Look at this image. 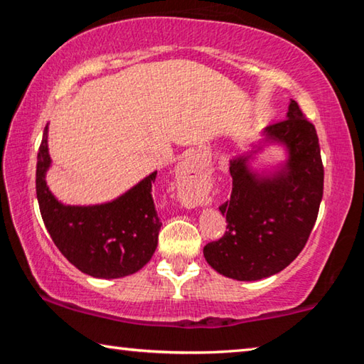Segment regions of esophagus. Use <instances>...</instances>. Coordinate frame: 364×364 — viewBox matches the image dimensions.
Listing matches in <instances>:
<instances>
[{
	"label": "esophagus",
	"mask_w": 364,
	"mask_h": 364,
	"mask_svg": "<svg viewBox=\"0 0 364 364\" xmlns=\"http://www.w3.org/2000/svg\"><path fill=\"white\" fill-rule=\"evenodd\" d=\"M178 183H180L181 199L189 205H199L202 193L205 188V175L197 160H186L178 170Z\"/></svg>",
	"instance_id": "1"
}]
</instances>
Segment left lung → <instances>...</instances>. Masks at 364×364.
I'll use <instances>...</instances> for the list:
<instances>
[{
  "label": "left lung",
  "mask_w": 364,
  "mask_h": 364,
  "mask_svg": "<svg viewBox=\"0 0 364 364\" xmlns=\"http://www.w3.org/2000/svg\"><path fill=\"white\" fill-rule=\"evenodd\" d=\"M278 144L288 157L273 174H258L248 160ZM231 199L220 207L226 231L204 257L226 278L258 281L291 264L305 247L323 199L324 168L315 125L291 101L286 119L263 130L252 151L230 160Z\"/></svg>",
  "instance_id": "8db88e82"
}]
</instances>
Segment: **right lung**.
Returning <instances> with one entry per match:
<instances>
[{
	"label": "right lung",
	"mask_w": 364,
	"mask_h": 364,
	"mask_svg": "<svg viewBox=\"0 0 364 364\" xmlns=\"http://www.w3.org/2000/svg\"><path fill=\"white\" fill-rule=\"evenodd\" d=\"M49 167L46 125L36 157V197L49 236L73 267L93 278L117 279L151 260L162 226L152 199L157 171L110 202L64 205L46 184Z\"/></svg>",
	"instance_id": "right-lung-1"
}]
</instances>
